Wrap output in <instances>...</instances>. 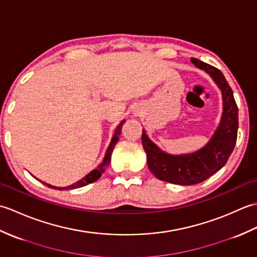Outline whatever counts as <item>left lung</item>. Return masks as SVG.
Segmentation results:
<instances>
[{"label":"left lung","mask_w":257,"mask_h":257,"mask_svg":"<svg viewBox=\"0 0 257 257\" xmlns=\"http://www.w3.org/2000/svg\"><path fill=\"white\" fill-rule=\"evenodd\" d=\"M191 62L198 68L210 74L222 91V119L212 139L194 154L172 156L158 148L148 138L144 129L141 136L150 171L162 181L181 185L200 183L224 167L235 147L238 129L237 105L224 75L221 70L196 58H191Z\"/></svg>","instance_id":"obj_1"}]
</instances>
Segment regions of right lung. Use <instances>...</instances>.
<instances>
[{"instance_id": "obj_1", "label": "right lung", "mask_w": 257, "mask_h": 257, "mask_svg": "<svg viewBox=\"0 0 257 257\" xmlns=\"http://www.w3.org/2000/svg\"><path fill=\"white\" fill-rule=\"evenodd\" d=\"M123 123H124V120H122V121L119 123V125H118L117 129H116V132H114V135H113V137L111 139V143H110V145H109V147H108L105 158H103V161L100 163L99 166H98L97 169H95V170H92L90 173L87 174L85 178L79 180L78 182H76V183H74L72 185H69V187H65V188H57V187H53V185H51V184H47V183H44V182H43V183L46 184L48 188H52V189H56V190H72V189H77V188L85 187V185H87V184L97 181V180L100 178L102 172L106 170V168L108 167L109 162H110L112 150L114 148V146H116V144L118 143L119 135H120V133H121V128H122V124Z\"/></svg>"}]
</instances>
